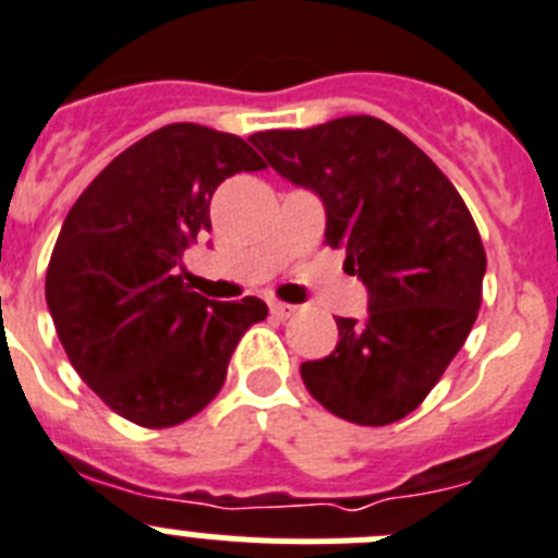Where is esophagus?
I'll return each instance as SVG.
<instances>
[{"label": "esophagus", "instance_id": "34e87169", "mask_svg": "<svg viewBox=\"0 0 558 558\" xmlns=\"http://www.w3.org/2000/svg\"><path fill=\"white\" fill-rule=\"evenodd\" d=\"M269 311H272V316L275 319H289V316H294V305H289V303H280V300H272V303H269Z\"/></svg>", "mask_w": 558, "mask_h": 558}]
</instances>
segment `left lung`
Segmentation results:
<instances>
[{
	"label": "left lung",
	"instance_id": "left-lung-1",
	"mask_svg": "<svg viewBox=\"0 0 558 558\" xmlns=\"http://www.w3.org/2000/svg\"><path fill=\"white\" fill-rule=\"evenodd\" d=\"M269 167L323 199L325 244L369 294L364 323L300 364L305 389L355 425H389L428 398L481 308L486 253L464 199L434 160L375 117L250 135Z\"/></svg>",
	"mask_w": 558,
	"mask_h": 558
}]
</instances>
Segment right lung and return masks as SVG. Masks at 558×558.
I'll return each instance as SVG.
<instances>
[{
	"label": "right lung",
	"mask_w": 558,
	"mask_h": 558,
	"mask_svg": "<svg viewBox=\"0 0 558 558\" xmlns=\"http://www.w3.org/2000/svg\"><path fill=\"white\" fill-rule=\"evenodd\" d=\"M267 169L244 138L167 124L92 180L60 228L47 305L80 378L142 428H172L217 398L264 300L217 303L183 283V253L210 230V197Z\"/></svg>",
	"instance_id": "right-lung-1"
}]
</instances>
